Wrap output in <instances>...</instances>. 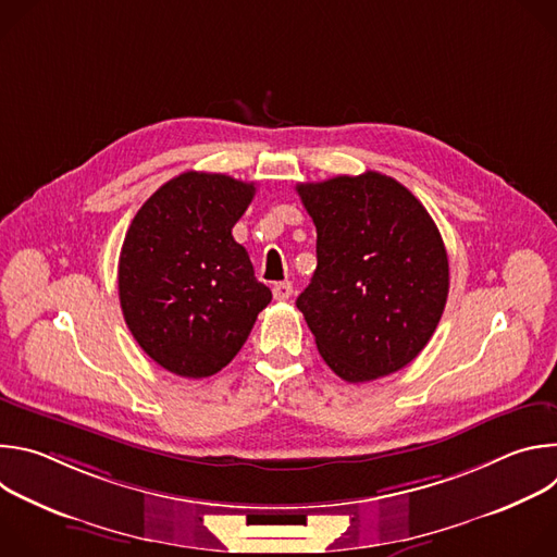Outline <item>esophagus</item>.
<instances>
[{
	"label": "esophagus",
	"mask_w": 557,
	"mask_h": 557,
	"mask_svg": "<svg viewBox=\"0 0 557 557\" xmlns=\"http://www.w3.org/2000/svg\"><path fill=\"white\" fill-rule=\"evenodd\" d=\"M290 295H293V284H290V282H277V284L273 286V297H275L277 301H286Z\"/></svg>",
	"instance_id": "34e87169"
}]
</instances>
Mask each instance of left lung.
Returning <instances> with one entry per match:
<instances>
[{
  "mask_svg": "<svg viewBox=\"0 0 557 557\" xmlns=\"http://www.w3.org/2000/svg\"><path fill=\"white\" fill-rule=\"evenodd\" d=\"M317 228V269L297 297L335 374L363 383L406 368L434 335L449 290L428 209L379 172L297 185Z\"/></svg>",
  "mask_w": 557,
  "mask_h": 557,
  "instance_id": "1",
  "label": "left lung"
}]
</instances>
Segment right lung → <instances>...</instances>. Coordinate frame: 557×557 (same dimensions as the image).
I'll return each mask as SVG.
<instances>
[{
	"mask_svg": "<svg viewBox=\"0 0 557 557\" xmlns=\"http://www.w3.org/2000/svg\"><path fill=\"white\" fill-rule=\"evenodd\" d=\"M253 196V183L185 172L147 198L125 233L119 258L125 324L158 366L178 376L220 372L271 301L231 233Z\"/></svg>",
	"mask_w": 557,
	"mask_h": 557,
	"instance_id": "1",
	"label": "right lung"
}]
</instances>
